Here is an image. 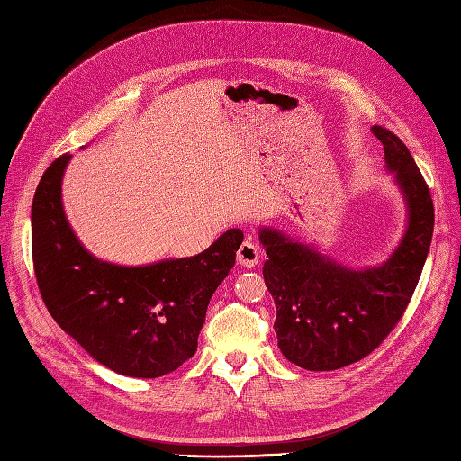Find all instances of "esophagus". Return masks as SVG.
Returning a JSON list of instances; mask_svg holds the SVG:
<instances>
[{"label":"esophagus","instance_id":"1","mask_svg":"<svg viewBox=\"0 0 461 461\" xmlns=\"http://www.w3.org/2000/svg\"><path fill=\"white\" fill-rule=\"evenodd\" d=\"M259 259H261V248H259V243L253 240L251 236H248L246 238V241L241 243L240 246V249H238V261H240V266H243V267H256L258 263H259Z\"/></svg>","mask_w":461,"mask_h":461}]
</instances>
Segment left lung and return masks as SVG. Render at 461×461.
<instances>
[{"mask_svg":"<svg viewBox=\"0 0 461 461\" xmlns=\"http://www.w3.org/2000/svg\"><path fill=\"white\" fill-rule=\"evenodd\" d=\"M372 132L408 208L404 238L384 263L350 269L283 231L259 230L267 253L263 279L277 307V345L305 370H337L370 355L402 319L432 243L434 203L412 154L382 126Z\"/></svg>","mask_w":461,"mask_h":461,"instance_id":"obj_1","label":"left lung"}]
</instances>
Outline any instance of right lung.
<instances>
[{"instance_id":"obj_1","label":"right lung","mask_w":461,"mask_h":461,"mask_svg":"<svg viewBox=\"0 0 461 461\" xmlns=\"http://www.w3.org/2000/svg\"><path fill=\"white\" fill-rule=\"evenodd\" d=\"M71 154L49 166L32 205L39 293L67 335L119 375L156 378L198 348L210 299L236 263L241 230H228L192 258L114 266L83 248L68 225L61 182Z\"/></svg>"}]
</instances>
